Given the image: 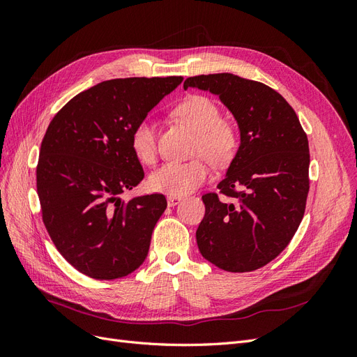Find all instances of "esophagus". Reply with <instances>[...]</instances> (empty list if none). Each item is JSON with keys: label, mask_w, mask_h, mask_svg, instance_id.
Returning a JSON list of instances; mask_svg holds the SVG:
<instances>
[{"label": "esophagus", "mask_w": 357, "mask_h": 357, "mask_svg": "<svg viewBox=\"0 0 357 357\" xmlns=\"http://www.w3.org/2000/svg\"><path fill=\"white\" fill-rule=\"evenodd\" d=\"M167 201H168V207H174V205H177V204H180V202L183 201V198H181V197L169 195V197L167 198Z\"/></svg>", "instance_id": "esophagus-1"}]
</instances>
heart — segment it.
I'll return each instance as SVG.
<instances>
[{
  "label": "heart",
  "instance_id": "obj_1",
  "mask_svg": "<svg viewBox=\"0 0 357 357\" xmlns=\"http://www.w3.org/2000/svg\"><path fill=\"white\" fill-rule=\"evenodd\" d=\"M174 116L197 134L195 153H201L214 165H226L234 159L238 149L236 128L222 121L220 109L213 100L204 95H190L176 109ZM134 155L143 164L156 160V122L144 117L139 121L131 135ZM210 167L204 158L188 162H167L149 178L155 192L183 197L195 190L208 178Z\"/></svg>",
  "mask_w": 357,
  "mask_h": 357
}]
</instances>
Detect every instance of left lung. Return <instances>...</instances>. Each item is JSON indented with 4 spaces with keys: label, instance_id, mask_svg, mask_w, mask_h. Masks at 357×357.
Segmentation results:
<instances>
[{
    "label": "left lung",
    "instance_id": "1",
    "mask_svg": "<svg viewBox=\"0 0 357 357\" xmlns=\"http://www.w3.org/2000/svg\"><path fill=\"white\" fill-rule=\"evenodd\" d=\"M218 95L238 125L240 147L215 193L202 197L197 229L204 259L229 273L271 262L294 238L304 218L310 180L308 139L299 119L269 86L231 73L195 75L183 89Z\"/></svg>",
    "mask_w": 357,
    "mask_h": 357
}]
</instances>
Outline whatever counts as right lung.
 Segmentation results:
<instances>
[{
	"mask_svg": "<svg viewBox=\"0 0 357 357\" xmlns=\"http://www.w3.org/2000/svg\"><path fill=\"white\" fill-rule=\"evenodd\" d=\"M181 82L176 75L101 82L52 119L40 149L37 193L53 244L82 274L122 278L147 257L167 199L152 193L122 201L144 178L131 135Z\"/></svg>",
	"mask_w": 357,
	"mask_h": 357,
	"instance_id": "right-lung-1",
	"label": "right lung"
}]
</instances>
